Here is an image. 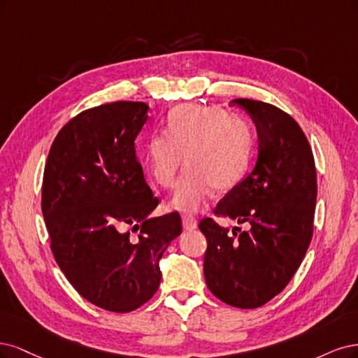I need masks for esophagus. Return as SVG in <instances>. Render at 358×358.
Segmentation results:
<instances>
[{"mask_svg": "<svg viewBox=\"0 0 358 358\" xmlns=\"http://www.w3.org/2000/svg\"><path fill=\"white\" fill-rule=\"evenodd\" d=\"M198 226V220H196V217L190 215V214H182V227L186 230H193Z\"/></svg>", "mask_w": 358, "mask_h": 358, "instance_id": "34e87169", "label": "esophagus"}]
</instances>
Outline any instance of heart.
<instances>
[{"label":"heart","instance_id":"1","mask_svg":"<svg viewBox=\"0 0 358 358\" xmlns=\"http://www.w3.org/2000/svg\"><path fill=\"white\" fill-rule=\"evenodd\" d=\"M255 147L250 124L217 107L181 106L172 110L166 132L150 136L145 165L165 189L176 186L184 156L189 169L180 180L172 205L198 211L213 189L226 192L244 177Z\"/></svg>","mask_w":358,"mask_h":358}]
</instances>
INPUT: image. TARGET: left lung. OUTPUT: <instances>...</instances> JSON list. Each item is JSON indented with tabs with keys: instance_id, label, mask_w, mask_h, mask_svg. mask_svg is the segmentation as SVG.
<instances>
[{
	"instance_id": "8db88e82",
	"label": "left lung",
	"mask_w": 358,
	"mask_h": 358,
	"mask_svg": "<svg viewBox=\"0 0 358 358\" xmlns=\"http://www.w3.org/2000/svg\"><path fill=\"white\" fill-rule=\"evenodd\" d=\"M257 129V162L214 208L248 230L202 218L208 247L203 275L222 302L252 309L268 303L290 282L313 239L317 172L313 150L297 122L268 102L238 98ZM240 234H238L237 232Z\"/></svg>"
}]
</instances>
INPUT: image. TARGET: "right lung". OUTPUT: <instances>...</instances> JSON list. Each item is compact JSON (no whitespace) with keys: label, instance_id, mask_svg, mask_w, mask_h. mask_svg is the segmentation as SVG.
<instances>
[{"label":"right lung","instance_id":"add662e5","mask_svg":"<svg viewBox=\"0 0 358 358\" xmlns=\"http://www.w3.org/2000/svg\"><path fill=\"white\" fill-rule=\"evenodd\" d=\"M147 111L131 101L82 111L56 135L44 168L41 211L57 266L80 296L111 313L153 297L159 260L181 235L178 213L150 217L159 199L135 148Z\"/></svg>","mask_w":358,"mask_h":358}]
</instances>
